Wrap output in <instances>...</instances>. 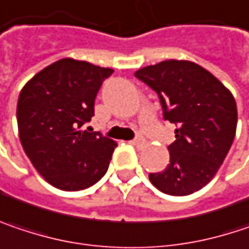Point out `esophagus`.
Masks as SVG:
<instances>
[{"label": "esophagus", "instance_id": "34e87169", "mask_svg": "<svg viewBox=\"0 0 249 249\" xmlns=\"http://www.w3.org/2000/svg\"><path fill=\"white\" fill-rule=\"evenodd\" d=\"M132 144L140 147V145H144V144H145V140H144V137H137V138L132 141Z\"/></svg>", "mask_w": 249, "mask_h": 249}]
</instances>
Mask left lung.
<instances>
[{
	"label": "left lung",
	"instance_id": "obj_1",
	"mask_svg": "<svg viewBox=\"0 0 249 249\" xmlns=\"http://www.w3.org/2000/svg\"><path fill=\"white\" fill-rule=\"evenodd\" d=\"M135 77L154 89L165 121L177 125L170 164L149 174L161 192L182 196L205 187L219 170L237 129L232 94L191 61L168 59L141 68Z\"/></svg>",
	"mask_w": 249,
	"mask_h": 249
}]
</instances>
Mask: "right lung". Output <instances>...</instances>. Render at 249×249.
Listing matches in <instances>:
<instances>
[{
  "instance_id": "add662e5",
  "label": "right lung",
  "mask_w": 249,
  "mask_h": 249,
  "mask_svg": "<svg viewBox=\"0 0 249 249\" xmlns=\"http://www.w3.org/2000/svg\"><path fill=\"white\" fill-rule=\"evenodd\" d=\"M114 70L64 58L30 79L17 105L22 148L51 185L79 191L98 182L117 142L84 126L102 82Z\"/></svg>"
}]
</instances>
